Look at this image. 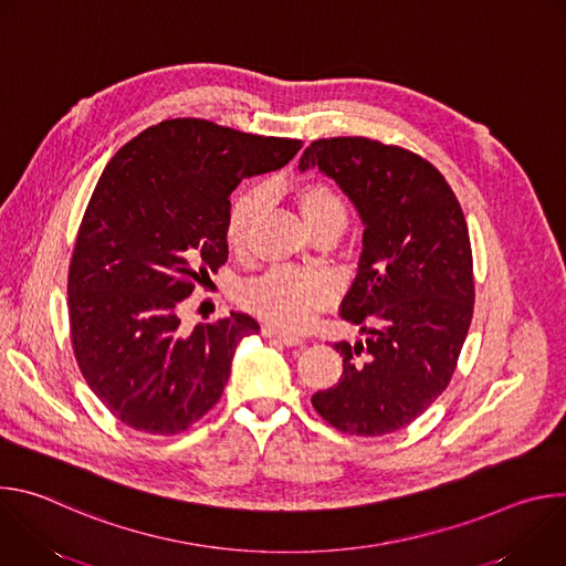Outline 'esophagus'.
<instances>
[{
  "instance_id": "esophagus-1",
  "label": "esophagus",
  "mask_w": 566,
  "mask_h": 566,
  "mask_svg": "<svg viewBox=\"0 0 566 566\" xmlns=\"http://www.w3.org/2000/svg\"><path fill=\"white\" fill-rule=\"evenodd\" d=\"M262 334H264L266 338L280 340V343L286 345V347H302V345H304V338L293 336V334H286V332H280V329H275V327H262Z\"/></svg>"
}]
</instances>
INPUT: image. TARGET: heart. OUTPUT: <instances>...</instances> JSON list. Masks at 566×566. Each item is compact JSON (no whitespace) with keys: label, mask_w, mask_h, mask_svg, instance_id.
<instances>
[{"label":"heart","mask_w":566,"mask_h":566,"mask_svg":"<svg viewBox=\"0 0 566 566\" xmlns=\"http://www.w3.org/2000/svg\"><path fill=\"white\" fill-rule=\"evenodd\" d=\"M295 203L313 232L347 226V203L327 181H304L293 192ZM264 208V192L258 188L239 192L226 217V241L232 251H241L258 226ZM336 300V284L329 275L311 269L277 266L241 289V302L275 327L289 332L308 329L315 317Z\"/></svg>","instance_id":"heart-1"}]
</instances>
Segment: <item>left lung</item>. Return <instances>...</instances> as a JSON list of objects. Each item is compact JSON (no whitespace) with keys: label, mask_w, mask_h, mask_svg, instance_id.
<instances>
[{"label":"left lung","mask_w":566,"mask_h":566,"mask_svg":"<svg viewBox=\"0 0 566 566\" xmlns=\"http://www.w3.org/2000/svg\"><path fill=\"white\" fill-rule=\"evenodd\" d=\"M308 168L332 177L363 219L340 315L367 336L334 345L343 376L311 402L345 434L382 437L421 417L457 369L474 306L465 217L443 175L406 147L319 138L300 158Z\"/></svg>","instance_id":"8db88e82"}]
</instances>
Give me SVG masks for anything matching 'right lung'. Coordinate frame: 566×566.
<instances>
[{
	"mask_svg": "<svg viewBox=\"0 0 566 566\" xmlns=\"http://www.w3.org/2000/svg\"><path fill=\"white\" fill-rule=\"evenodd\" d=\"M300 147L172 118L107 164L75 237L69 327L80 371L127 428L179 434L221 398L234 347L260 332L258 319L230 313L188 334L179 311L228 260L230 192L284 168Z\"/></svg>",
	"mask_w": 566,
	"mask_h": 566,
	"instance_id": "obj_1",
	"label": "right lung"
}]
</instances>
